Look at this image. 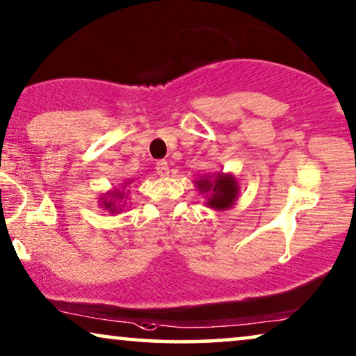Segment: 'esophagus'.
<instances>
[{
    "mask_svg": "<svg viewBox=\"0 0 356 356\" xmlns=\"http://www.w3.org/2000/svg\"><path fill=\"white\" fill-rule=\"evenodd\" d=\"M156 172H158L161 177H168V175H169V164L165 163V161H159V163L156 164Z\"/></svg>",
    "mask_w": 356,
    "mask_h": 356,
    "instance_id": "esophagus-1",
    "label": "esophagus"
}]
</instances>
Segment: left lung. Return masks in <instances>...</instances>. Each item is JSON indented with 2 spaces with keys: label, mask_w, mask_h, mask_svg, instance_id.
Wrapping results in <instances>:
<instances>
[{
  "label": "left lung",
  "mask_w": 356,
  "mask_h": 356,
  "mask_svg": "<svg viewBox=\"0 0 356 356\" xmlns=\"http://www.w3.org/2000/svg\"><path fill=\"white\" fill-rule=\"evenodd\" d=\"M200 195H205V205L215 211L231 210L239 197V182L231 172L203 174L193 181Z\"/></svg>",
  "instance_id": "1"
}]
</instances>
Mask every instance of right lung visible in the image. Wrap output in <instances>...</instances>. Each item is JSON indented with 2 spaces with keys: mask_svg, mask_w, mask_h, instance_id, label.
<instances>
[{
  "mask_svg": "<svg viewBox=\"0 0 356 356\" xmlns=\"http://www.w3.org/2000/svg\"><path fill=\"white\" fill-rule=\"evenodd\" d=\"M131 182H134V179L123 182L120 188H111V191L99 195V207L107 210L108 213H120L125 210L127 200H129V195H127L129 191H127V187H129Z\"/></svg>",
  "mask_w": 356,
  "mask_h": 356,
  "instance_id": "1",
  "label": "right lung"
}]
</instances>
